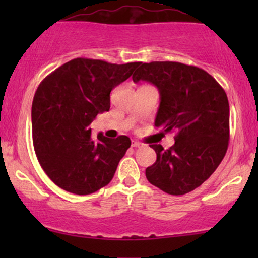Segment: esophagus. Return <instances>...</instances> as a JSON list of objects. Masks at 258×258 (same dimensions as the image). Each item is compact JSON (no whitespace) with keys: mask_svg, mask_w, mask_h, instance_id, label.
I'll list each match as a JSON object with an SVG mask.
<instances>
[{"mask_svg":"<svg viewBox=\"0 0 258 258\" xmlns=\"http://www.w3.org/2000/svg\"><path fill=\"white\" fill-rule=\"evenodd\" d=\"M132 147H133V148H139V147H142V143H141V142L133 141V142H132Z\"/></svg>","mask_w":258,"mask_h":258,"instance_id":"34e87169","label":"esophagus"}]
</instances>
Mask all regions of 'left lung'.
Instances as JSON below:
<instances>
[{"instance_id": "left-lung-1", "label": "left lung", "mask_w": 258, "mask_h": 258, "mask_svg": "<svg viewBox=\"0 0 258 258\" xmlns=\"http://www.w3.org/2000/svg\"><path fill=\"white\" fill-rule=\"evenodd\" d=\"M132 79L158 87L155 126L165 133L176 132L170 149L150 144L156 161L147 167V179L171 195L194 190L215 172L227 153L229 103L226 92L205 70L177 61L141 63Z\"/></svg>"}]
</instances>
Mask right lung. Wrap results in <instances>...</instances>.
<instances>
[{
    "label": "right lung",
    "mask_w": 258,
    "mask_h": 258,
    "mask_svg": "<svg viewBox=\"0 0 258 258\" xmlns=\"http://www.w3.org/2000/svg\"><path fill=\"white\" fill-rule=\"evenodd\" d=\"M141 63L111 64L76 58L49 74L32 100L35 153L41 167L59 188L87 195L109 184L131 139H110L90 125L110 109V92Z\"/></svg>",
    "instance_id": "obj_1"
}]
</instances>
